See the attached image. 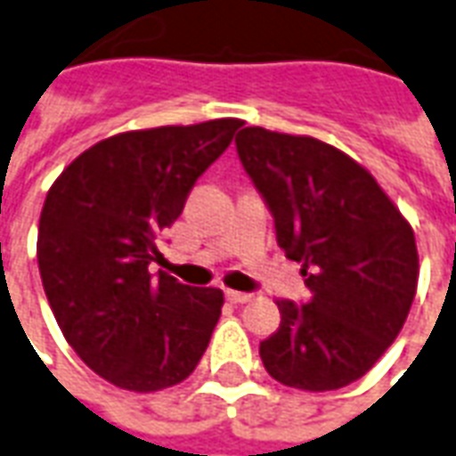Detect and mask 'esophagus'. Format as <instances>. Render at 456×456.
Returning <instances> with one entry per match:
<instances>
[{"label":"esophagus","mask_w":456,"mask_h":456,"mask_svg":"<svg viewBox=\"0 0 456 456\" xmlns=\"http://www.w3.org/2000/svg\"><path fill=\"white\" fill-rule=\"evenodd\" d=\"M254 294L249 292H234V289H227V299L229 302H234V305H247V302H252Z\"/></svg>","instance_id":"1"}]
</instances>
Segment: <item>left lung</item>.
Wrapping results in <instances>:
<instances>
[{
  "label": "left lung",
  "instance_id": "obj_1",
  "mask_svg": "<svg viewBox=\"0 0 456 456\" xmlns=\"http://www.w3.org/2000/svg\"><path fill=\"white\" fill-rule=\"evenodd\" d=\"M240 159L274 215L284 254L302 262L309 305L277 302L259 345L265 370L305 392L357 382L397 339L419 280L407 216L377 179L322 139L244 126Z\"/></svg>",
  "mask_w": 456,
  "mask_h": 456
}]
</instances>
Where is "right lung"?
I'll list each match as a JSON object with an SVG mask.
<instances>
[{
  "instance_id": "obj_1",
  "label": "right lung",
  "mask_w": 456,
  "mask_h": 456,
  "mask_svg": "<svg viewBox=\"0 0 456 456\" xmlns=\"http://www.w3.org/2000/svg\"><path fill=\"white\" fill-rule=\"evenodd\" d=\"M241 119L122 132L82 151L46 191L37 259L59 330L102 379L129 392L184 382L212 339L224 294L150 265L194 182Z\"/></svg>"
}]
</instances>
